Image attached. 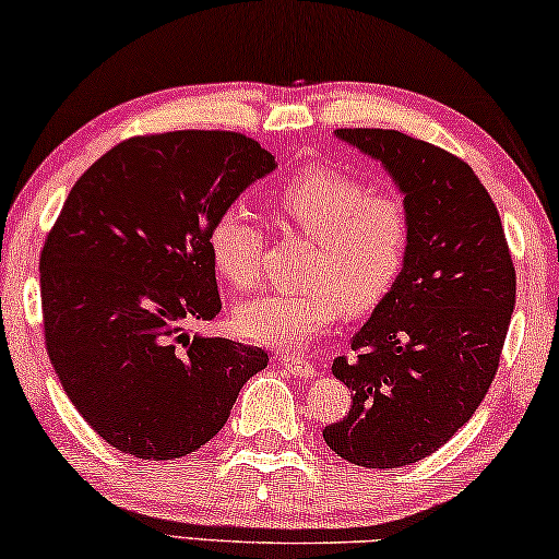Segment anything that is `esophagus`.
Masks as SVG:
<instances>
[{
	"instance_id": "obj_1",
	"label": "esophagus",
	"mask_w": 559,
	"mask_h": 559,
	"mask_svg": "<svg viewBox=\"0 0 559 559\" xmlns=\"http://www.w3.org/2000/svg\"><path fill=\"white\" fill-rule=\"evenodd\" d=\"M282 364H285V369L289 373H295V377H300V379H310L318 373L316 366H312L308 358H300V356H285L282 358Z\"/></svg>"
}]
</instances>
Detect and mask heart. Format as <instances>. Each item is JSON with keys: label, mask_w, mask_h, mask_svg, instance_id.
I'll use <instances>...</instances> for the list:
<instances>
[{"label": "heart", "mask_w": 559, "mask_h": 559, "mask_svg": "<svg viewBox=\"0 0 559 559\" xmlns=\"http://www.w3.org/2000/svg\"><path fill=\"white\" fill-rule=\"evenodd\" d=\"M280 226L308 236L302 293H264L234 310L236 333L274 348H297L338 323L364 316L400 282L412 247V216L394 193L325 165L300 167L270 198ZM264 234L243 209H224L209 228L216 272L234 289L254 287Z\"/></svg>", "instance_id": "b5f03b06"}]
</instances>
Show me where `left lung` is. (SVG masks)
Returning a JSON list of instances; mask_svg holds the SVG:
<instances>
[{"mask_svg":"<svg viewBox=\"0 0 559 559\" xmlns=\"http://www.w3.org/2000/svg\"><path fill=\"white\" fill-rule=\"evenodd\" d=\"M404 193L412 247L400 282L333 361L350 409L323 438L343 461L400 468L473 417L501 361L516 270L496 203L468 163L396 129H338Z\"/></svg>","mask_w":559,"mask_h":559,"instance_id":"obj_1","label":"left lung"}]
</instances>
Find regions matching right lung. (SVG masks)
<instances>
[{
    "mask_svg": "<svg viewBox=\"0 0 559 559\" xmlns=\"http://www.w3.org/2000/svg\"><path fill=\"white\" fill-rule=\"evenodd\" d=\"M272 152L221 129L129 136L75 180L40 251L45 348L98 438L142 461L195 453L270 356L190 335L221 312L209 228Z\"/></svg>",
    "mask_w": 559,
    "mask_h": 559,
    "instance_id": "right-lung-1",
    "label": "right lung"
}]
</instances>
